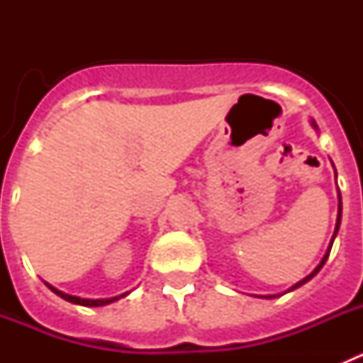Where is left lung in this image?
Here are the masks:
<instances>
[{"label": "left lung", "instance_id": "8db88e82", "mask_svg": "<svg viewBox=\"0 0 363 363\" xmlns=\"http://www.w3.org/2000/svg\"><path fill=\"white\" fill-rule=\"evenodd\" d=\"M313 127H314V129H316V123H314V121H313ZM338 200H340V203H338V218H336V227H335V234H333L331 245H329V249H327L325 256H323V258H322V262H320V265H318V267L314 269V271L311 272L309 277H306V278H303V280H301V281H298V284H294L293 287H291L289 291H294V289H298V287H300V285H303V284H306V281H309L311 278H313V277H316V274H318V271H320V269H322V267H323V264H325V262H327V258H329V252H331L333 242H335L336 234H338V229H340V221H342V198H340V192H338ZM265 298H274V296H265Z\"/></svg>", "mask_w": 363, "mask_h": 363}]
</instances>
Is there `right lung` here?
Listing matches in <instances>:
<instances>
[{"label": "right lung", "instance_id": "obj_1", "mask_svg": "<svg viewBox=\"0 0 363 363\" xmlns=\"http://www.w3.org/2000/svg\"><path fill=\"white\" fill-rule=\"evenodd\" d=\"M49 285V284H47ZM49 289L52 291V293H56L57 296H62L63 300L70 301V303H78V306H85V307H99V306H107V303H112V301H116L118 298H123L127 296L129 293L121 294V296H114V298H105V300H86V298H79V296H70V294H65L62 293V291L54 289L52 285H49Z\"/></svg>", "mask_w": 363, "mask_h": 363}]
</instances>
